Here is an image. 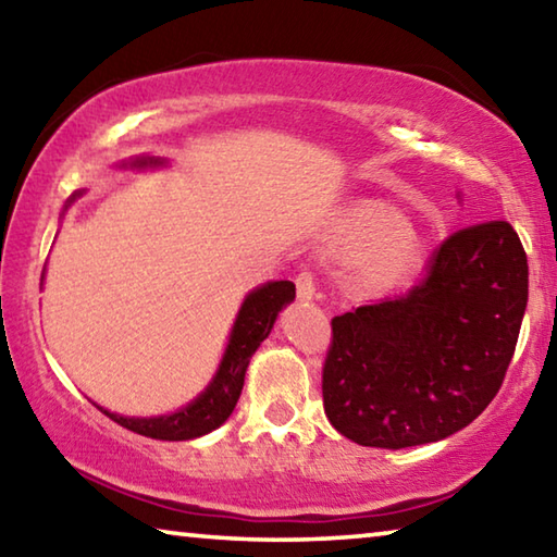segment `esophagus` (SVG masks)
I'll return each mask as SVG.
<instances>
[{
  "label": "esophagus",
  "instance_id": "1",
  "mask_svg": "<svg viewBox=\"0 0 557 557\" xmlns=\"http://www.w3.org/2000/svg\"><path fill=\"white\" fill-rule=\"evenodd\" d=\"M297 297L299 299H314V295H317V277H314V272H309V270H301L299 275H297Z\"/></svg>",
  "mask_w": 557,
  "mask_h": 557
}]
</instances>
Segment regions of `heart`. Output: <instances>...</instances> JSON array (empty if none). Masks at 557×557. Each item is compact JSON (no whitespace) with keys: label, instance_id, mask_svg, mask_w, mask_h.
<instances>
[{"label":"heart","instance_id":"b5f03b06","mask_svg":"<svg viewBox=\"0 0 557 557\" xmlns=\"http://www.w3.org/2000/svg\"><path fill=\"white\" fill-rule=\"evenodd\" d=\"M344 240L358 252H369V280L375 287H393L420 268L425 245L408 228L398 211L383 203H363L346 215Z\"/></svg>","mask_w":557,"mask_h":557}]
</instances>
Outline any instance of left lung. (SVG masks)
<instances>
[{
    "label": "left lung",
    "instance_id": "8db88e82",
    "mask_svg": "<svg viewBox=\"0 0 557 557\" xmlns=\"http://www.w3.org/2000/svg\"><path fill=\"white\" fill-rule=\"evenodd\" d=\"M528 301V260L508 221L442 240L418 285L332 319L324 412L363 447L445 440L496 398Z\"/></svg>",
    "mask_w": 557,
    "mask_h": 557
}]
</instances>
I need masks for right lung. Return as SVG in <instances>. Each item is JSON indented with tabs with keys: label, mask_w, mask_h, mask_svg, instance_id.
Here are the masks:
<instances>
[{
	"label": "right lung",
	"mask_w": 557,
	"mask_h": 557,
	"mask_svg": "<svg viewBox=\"0 0 557 557\" xmlns=\"http://www.w3.org/2000/svg\"><path fill=\"white\" fill-rule=\"evenodd\" d=\"M135 164H157V159H139ZM292 299H295V285L287 280L268 282V285L250 292L233 324L231 342L225 348L219 373H215L209 388L186 408L162 414V418H122V414L100 410L117 425L152 440H194L223 425L240 398L250 356L265 342L280 309Z\"/></svg>",
	"instance_id": "obj_1"
}]
</instances>
